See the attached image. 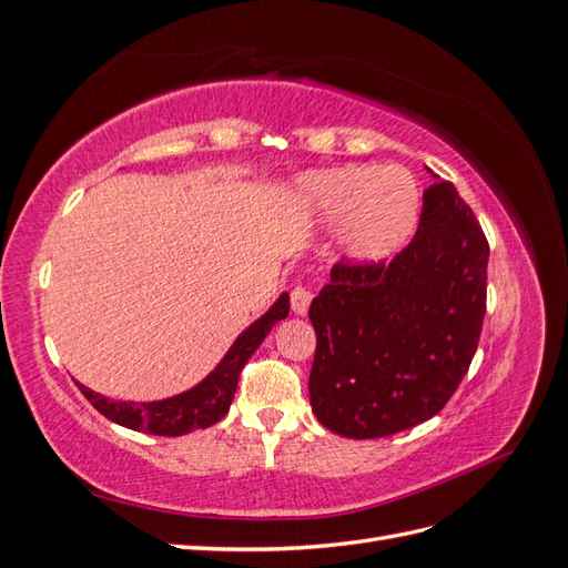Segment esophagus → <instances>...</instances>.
Listing matches in <instances>:
<instances>
[{"mask_svg": "<svg viewBox=\"0 0 568 568\" xmlns=\"http://www.w3.org/2000/svg\"><path fill=\"white\" fill-rule=\"evenodd\" d=\"M313 301V291L305 288V286H294L291 291V311L296 315H307V307H311Z\"/></svg>", "mask_w": 568, "mask_h": 568, "instance_id": "esophagus-1", "label": "esophagus"}]
</instances>
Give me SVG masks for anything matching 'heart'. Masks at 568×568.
Segmentation results:
<instances>
[{
	"mask_svg": "<svg viewBox=\"0 0 568 568\" xmlns=\"http://www.w3.org/2000/svg\"><path fill=\"white\" fill-rule=\"evenodd\" d=\"M298 192L322 220H341V255L357 267L390 261L419 225L422 189L403 165L315 170L301 178Z\"/></svg>",
	"mask_w": 568,
	"mask_h": 568,
	"instance_id": "b5f03b06",
	"label": "heart"
}]
</instances>
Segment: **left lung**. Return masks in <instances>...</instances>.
<instances>
[{
	"label": "left lung",
	"mask_w": 568,
	"mask_h": 568,
	"mask_svg": "<svg viewBox=\"0 0 568 568\" xmlns=\"http://www.w3.org/2000/svg\"><path fill=\"white\" fill-rule=\"evenodd\" d=\"M419 230L390 265H336L311 305V405L346 438H382L445 407L486 315L488 242L453 182L434 175Z\"/></svg>",
	"instance_id": "1"
}]
</instances>
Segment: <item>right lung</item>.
<instances>
[{"label": "right lung", "mask_w": 568, "mask_h": 568, "mask_svg": "<svg viewBox=\"0 0 568 568\" xmlns=\"http://www.w3.org/2000/svg\"><path fill=\"white\" fill-rule=\"evenodd\" d=\"M288 315V294L274 301L267 311L251 322L246 329L236 336V341L220 359L215 369L201 379L196 386L170 395L163 400L134 403V400H113L109 395H101L88 386H80L82 395L88 398L106 419L132 428V432H144L153 436H182L194 432V428H209L227 415L234 400L239 374H242L248 357L265 341L270 329L280 320Z\"/></svg>", "instance_id": "1"}]
</instances>
